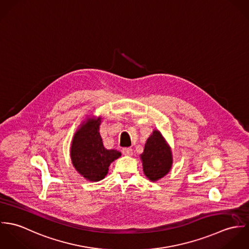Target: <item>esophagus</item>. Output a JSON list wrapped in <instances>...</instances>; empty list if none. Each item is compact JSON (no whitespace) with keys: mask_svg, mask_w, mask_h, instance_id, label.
Segmentation results:
<instances>
[{"mask_svg":"<svg viewBox=\"0 0 249 249\" xmlns=\"http://www.w3.org/2000/svg\"><path fill=\"white\" fill-rule=\"evenodd\" d=\"M123 154L130 156L133 154V149L130 147H124V148H123Z\"/></svg>","mask_w":249,"mask_h":249,"instance_id":"34e87169","label":"esophagus"}]
</instances>
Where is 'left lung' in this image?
I'll return each instance as SVG.
<instances>
[{"label": "left lung", "instance_id": "left-lung-1", "mask_svg": "<svg viewBox=\"0 0 249 249\" xmlns=\"http://www.w3.org/2000/svg\"><path fill=\"white\" fill-rule=\"evenodd\" d=\"M143 174L150 181H157L164 178L172 169L173 154L158 130H153L144 144L143 152L140 155Z\"/></svg>", "mask_w": 249, "mask_h": 249}]
</instances>
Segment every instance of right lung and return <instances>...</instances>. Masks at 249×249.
<instances>
[{"instance_id": "1", "label": "right lung", "mask_w": 249, "mask_h": 249, "mask_svg": "<svg viewBox=\"0 0 249 249\" xmlns=\"http://www.w3.org/2000/svg\"><path fill=\"white\" fill-rule=\"evenodd\" d=\"M102 118L87 119L73 135L71 144V163L79 175L89 181L106 178L110 164L121 156L116 149L104 146L99 132Z\"/></svg>"}]
</instances>
